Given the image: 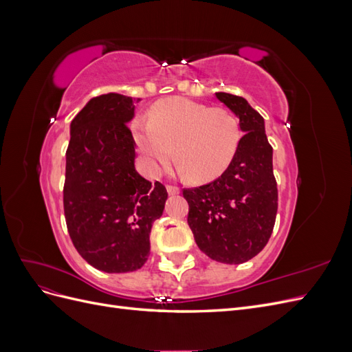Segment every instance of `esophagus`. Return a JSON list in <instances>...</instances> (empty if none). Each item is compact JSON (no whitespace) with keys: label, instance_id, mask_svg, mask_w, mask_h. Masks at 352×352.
I'll return each instance as SVG.
<instances>
[{"label":"esophagus","instance_id":"esophagus-1","mask_svg":"<svg viewBox=\"0 0 352 352\" xmlns=\"http://www.w3.org/2000/svg\"><path fill=\"white\" fill-rule=\"evenodd\" d=\"M166 189H167L168 195H177L180 192V189L177 186H175V185H167Z\"/></svg>","mask_w":352,"mask_h":352}]
</instances>
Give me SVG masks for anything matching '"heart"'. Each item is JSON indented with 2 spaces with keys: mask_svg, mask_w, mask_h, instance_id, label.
<instances>
[{
  "mask_svg": "<svg viewBox=\"0 0 352 352\" xmlns=\"http://www.w3.org/2000/svg\"><path fill=\"white\" fill-rule=\"evenodd\" d=\"M133 135L154 172L168 167L175 153L180 173L194 182H210L235 158L241 126L228 109L168 98L154 105L150 120L135 124Z\"/></svg>",
  "mask_w": 352,
  "mask_h": 352,
  "instance_id": "obj_1",
  "label": "heart"
}]
</instances>
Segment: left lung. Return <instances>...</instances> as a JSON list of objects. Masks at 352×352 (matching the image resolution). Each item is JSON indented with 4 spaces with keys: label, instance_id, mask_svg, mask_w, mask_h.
I'll return each mask as SVG.
<instances>
[{
    "label": "left lung",
    "instance_id": "8db88e82",
    "mask_svg": "<svg viewBox=\"0 0 352 352\" xmlns=\"http://www.w3.org/2000/svg\"><path fill=\"white\" fill-rule=\"evenodd\" d=\"M216 97L239 117L245 133L238 153L220 177L198 188H185L188 225L198 248L211 260L241 264L269 242L278 212V184L273 148L264 119L247 100L226 92Z\"/></svg>",
    "mask_w": 352,
    "mask_h": 352
}]
</instances>
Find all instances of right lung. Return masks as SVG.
I'll list each match as a JSON object with an SVG mask.
<instances>
[{"instance_id": "1", "label": "right lung", "mask_w": 352, "mask_h": 352, "mask_svg": "<svg viewBox=\"0 0 352 352\" xmlns=\"http://www.w3.org/2000/svg\"><path fill=\"white\" fill-rule=\"evenodd\" d=\"M120 94L92 98L70 124L63 204L70 239L80 257L105 273L141 269L150 232L163 214L167 190L135 170L129 123L135 104Z\"/></svg>"}]
</instances>
